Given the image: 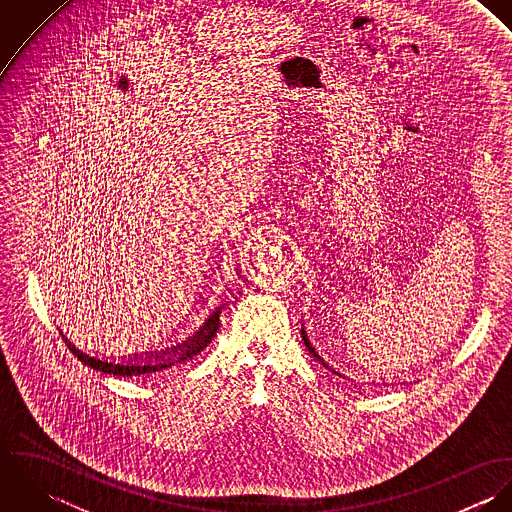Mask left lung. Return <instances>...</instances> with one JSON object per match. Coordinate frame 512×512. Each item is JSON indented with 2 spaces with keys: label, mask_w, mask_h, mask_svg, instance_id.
Wrapping results in <instances>:
<instances>
[{
  "label": "left lung",
  "mask_w": 512,
  "mask_h": 512,
  "mask_svg": "<svg viewBox=\"0 0 512 512\" xmlns=\"http://www.w3.org/2000/svg\"><path fill=\"white\" fill-rule=\"evenodd\" d=\"M301 337H303V343H305V347H307V351H309V353H313V357H315V359H319V361H321V363H323V359H321V357H319V355H317V351H315V347H313V345H311V343H309V339H307V333H305V331H301ZM323 365H325V363H323ZM327 366V365H325Z\"/></svg>",
  "instance_id": "8db88e82"
}]
</instances>
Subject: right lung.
<instances>
[{"mask_svg":"<svg viewBox=\"0 0 512 512\" xmlns=\"http://www.w3.org/2000/svg\"><path fill=\"white\" fill-rule=\"evenodd\" d=\"M219 307L205 323L203 327L193 335L189 337L187 341L175 345V347H167L163 351H151V353H144V355H134V357H128V359H100V357H92V355H86L84 351L76 349L73 343L63 335L65 343L69 345V349L73 351L74 357H78L84 365L94 368V370H100L104 374H114V376H144V374H155L159 370H165L169 366L181 365V363H187L189 359H193L195 355H199L211 341L213 337L217 335L219 331Z\"/></svg>","mask_w":512,"mask_h":512,"instance_id":"1","label":"right lung"}]
</instances>
